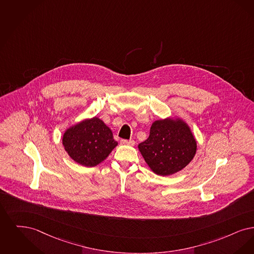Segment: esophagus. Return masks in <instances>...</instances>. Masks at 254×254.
<instances>
[{"label": "esophagus", "instance_id": "obj_1", "mask_svg": "<svg viewBox=\"0 0 254 254\" xmlns=\"http://www.w3.org/2000/svg\"><path fill=\"white\" fill-rule=\"evenodd\" d=\"M121 143L123 145H129V146H133L134 145V140L130 139V140H127V139H122L121 140Z\"/></svg>", "mask_w": 254, "mask_h": 254}]
</instances>
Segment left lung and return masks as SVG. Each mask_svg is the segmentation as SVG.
Listing matches in <instances>:
<instances>
[{
	"mask_svg": "<svg viewBox=\"0 0 254 254\" xmlns=\"http://www.w3.org/2000/svg\"><path fill=\"white\" fill-rule=\"evenodd\" d=\"M146 163L158 176L181 171L196 153V141L187 124L171 119L152 124L149 137L138 145Z\"/></svg>",
	"mask_w": 254,
	"mask_h": 254,
	"instance_id": "obj_1",
	"label": "left lung"
}]
</instances>
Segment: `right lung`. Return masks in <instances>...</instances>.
Segmentation results:
<instances>
[{"instance_id":"add662e5","label":"right lung","mask_w":254,"mask_h":254,"mask_svg":"<svg viewBox=\"0 0 254 254\" xmlns=\"http://www.w3.org/2000/svg\"><path fill=\"white\" fill-rule=\"evenodd\" d=\"M63 144L67 154L80 165L94 167L103 161L118 145L104 122L93 118L69 128Z\"/></svg>"}]
</instances>
